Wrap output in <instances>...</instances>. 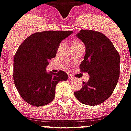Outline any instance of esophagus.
Wrapping results in <instances>:
<instances>
[{"label":"esophagus","mask_w":131,"mask_h":131,"mask_svg":"<svg viewBox=\"0 0 131 131\" xmlns=\"http://www.w3.org/2000/svg\"><path fill=\"white\" fill-rule=\"evenodd\" d=\"M69 79H71V80H75V79L74 78L73 76H69Z\"/></svg>","instance_id":"obj_1"}]
</instances>
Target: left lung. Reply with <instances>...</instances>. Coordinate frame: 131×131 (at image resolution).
Masks as SVG:
<instances>
[{"label": "left lung", "mask_w": 131, "mask_h": 131, "mask_svg": "<svg viewBox=\"0 0 131 131\" xmlns=\"http://www.w3.org/2000/svg\"><path fill=\"white\" fill-rule=\"evenodd\" d=\"M76 36L85 46L81 71L88 73L90 77L74 94L80 102L96 106L106 101L115 89L120 74V55L112 41L102 33L81 29Z\"/></svg>", "instance_id": "obj_1"}]
</instances>
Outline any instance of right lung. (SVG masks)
Instances as JSON below:
<instances>
[{"label": "right lung", "instance_id": "1", "mask_svg": "<svg viewBox=\"0 0 131 131\" xmlns=\"http://www.w3.org/2000/svg\"><path fill=\"white\" fill-rule=\"evenodd\" d=\"M71 31H46L29 36L14 56V83L21 97L34 106L47 105L54 100L56 85L68 79L62 71H46L48 61L54 58L60 43Z\"/></svg>", "mask_w": 131, "mask_h": 131}]
</instances>
